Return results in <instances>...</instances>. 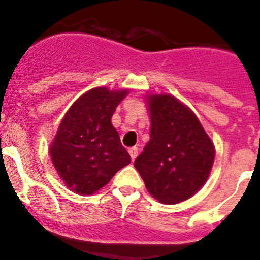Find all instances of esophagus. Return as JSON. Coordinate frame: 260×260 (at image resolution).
<instances>
[{"label":"esophagus","instance_id":"34e87169","mask_svg":"<svg viewBox=\"0 0 260 260\" xmlns=\"http://www.w3.org/2000/svg\"><path fill=\"white\" fill-rule=\"evenodd\" d=\"M128 154H130L132 159L134 161L138 156V147H132V148H128Z\"/></svg>","mask_w":260,"mask_h":260}]
</instances>
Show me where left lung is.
Segmentation results:
<instances>
[{
  "label": "left lung",
  "mask_w": 260,
  "mask_h": 260,
  "mask_svg": "<svg viewBox=\"0 0 260 260\" xmlns=\"http://www.w3.org/2000/svg\"><path fill=\"white\" fill-rule=\"evenodd\" d=\"M148 106L151 139L134 166L154 199L178 204L208 180L214 144L196 114L171 95H152Z\"/></svg>",
  "instance_id": "1"
}]
</instances>
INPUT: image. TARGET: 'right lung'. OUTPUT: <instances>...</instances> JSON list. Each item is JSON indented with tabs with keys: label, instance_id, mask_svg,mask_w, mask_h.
Here are the masks:
<instances>
[{
	"label": "right lung",
	"instance_id": "obj_1",
	"mask_svg": "<svg viewBox=\"0 0 260 260\" xmlns=\"http://www.w3.org/2000/svg\"><path fill=\"white\" fill-rule=\"evenodd\" d=\"M126 94L95 87L78 98L59 126L50 154L63 182L77 193H95L132 161L111 123Z\"/></svg>",
	"mask_w": 260,
	"mask_h": 260
}]
</instances>
